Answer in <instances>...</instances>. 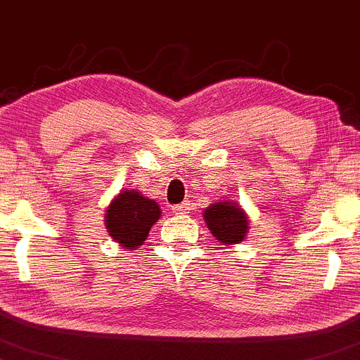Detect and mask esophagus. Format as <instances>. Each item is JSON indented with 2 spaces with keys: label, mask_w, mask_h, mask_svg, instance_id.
Instances as JSON below:
<instances>
[{
  "label": "esophagus",
  "mask_w": 360,
  "mask_h": 360,
  "mask_svg": "<svg viewBox=\"0 0 360 360\" xmlns=\"http://www.w3.org/2000/svg\"><path fill=\"white\" fill-rule=\"evenodd\" d=\"M188 210H190V203L188 202H184V203H181V205H176L172 209V212L176 215H184V214H188Z\"/></svg>",
  "instance_id": "obj_1"
}]
</instances>
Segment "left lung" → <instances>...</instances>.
<instances>
[{
	"label": "left lung",
	"mask_w": 360,
	"mask_h": 360,
	"mask_svg": "<svg viewBox=\"0 0 360 360\" xmlns=\"http://www.w3.org/2000/svg\"><path fill=\"white\" fill-rule=\"evenodd\" d=\"M203 219L212 236L222 245H236L247 238L250 221L247 212L236 202L219 200L203 210Z\"/></svg>",
	"instance_id": "1"
}]
</instances>
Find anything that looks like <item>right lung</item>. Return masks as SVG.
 <instances>
[{
	"label": "right lung",
	"mask_w": 360,
	"mask_h": 360,
	"mask_svg": "<svg viewBox=\"0 0 360 360\" xmlns=\"http://www.w3.org/2000/svg\"><path fill=\"white\" fill-rule=\"evenodd\" d=\"M160 215L162 210L155 200L143 196L138 190L124 188L105 210V228L119 247L129 252L145 243L151 226L157 224Z\"/></svg>",
	"instance_id": "obj_1"
}]
</instances>
